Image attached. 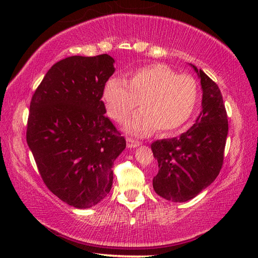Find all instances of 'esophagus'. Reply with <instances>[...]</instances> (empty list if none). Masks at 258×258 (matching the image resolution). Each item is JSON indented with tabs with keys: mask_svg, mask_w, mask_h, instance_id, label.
Wrapping results in <instances>:
<instances>
[{
	"mask_svg": "<svg viewBox=\"0 0 258 258\" xmlns=\"http://www.w3.org/2000/svg\"><path fill=\"white\" fill-rule=\"evenodd\" d=\"M126 142H127V147H128V148H137V147H139V146H141V142L135 141V140L130 139V138L126 139Z\"/></svg>",
	"mask_w": 258,
	"mask_h": 258,
	"instance_id": "obj_1",
	"label": "esophagus"
}]
</instances>
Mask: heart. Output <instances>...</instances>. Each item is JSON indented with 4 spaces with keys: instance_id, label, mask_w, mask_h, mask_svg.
Instances as JSON below:
<instances>
[{
    "instance_id": "b5f03b06",
    "label": "heart",
    "mask_w": 258,
    "mask_h": 258,
    "mask_svg": "<svg viewBox=\"0 0 258 258\" xmlns=\"http://www.w3.org/2000/svg\"><path fill=\"white\" fill-rule=\"evenodd\" d=\"M102 101L109 116L125 119L140 101L141 110L125 120L124 130L147 137L157 128L168 135L181 128L198 101V85L189 75H176L165 64L152 63L134 71L128 81L111 77L104 83Z\"/></svg>"
}]
</instances>
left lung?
<instances>
[{"label":"left lung","instance_id":"1","mask_svg":"<svg viewBox=\"0 0 258 258\" xmlns=\"http://www.w3.org/2000/svg\"><path fill=\"white\" fill-rule=\"evenodd\" d=\"M190 66L202 84V111L185 133L151 145L159 167L152 185L157 195L174 203L195 198L215 181L223 164L229 130L217 84L202 69L191 63Z\"/></svg>","mask_w":258,"mask_h":258}]
</instances>
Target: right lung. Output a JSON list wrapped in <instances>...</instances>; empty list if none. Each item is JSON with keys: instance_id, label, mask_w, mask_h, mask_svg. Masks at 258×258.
Masks as SVG:
<instances>
[{"instance_id": "1", "label": "right lung", "mask_w": 258, "mask_h": 258, "mask_svg": "<svg viewBox=\"0 0 258 258\" xmlns=\"http://www.w3.org/2000/svg\"><path fill=\"white\" fill-rule=\"evenodd\" d=\"M113 63L108 54L60 60L30 102L27 143L38 171L52 194L75 208L107 197L113 161L126 148L101 100Z\"/></svg>"}]
</instances>
